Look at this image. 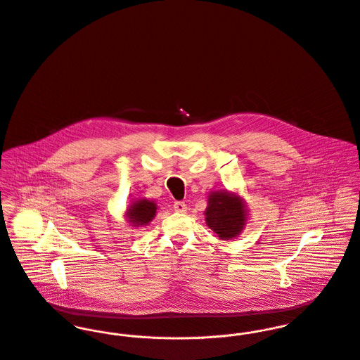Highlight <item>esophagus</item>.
<instances>
[{
    "label": "esophagus",
    "instance_id": "esophagus-1",
    "mask_svg": "<svg viewBox=\"0 0 360 360\" xmlns=\"http://www.w3.org/2000/svg\"><path fill=\"white\" fill-rule=\"evenodd\" d=\"M173 207H174V210L179 212V213H186V212H187V205H186V202H183V201H176Z\"/></svg>",
    "mask_w": 360,
    "mask_h": 360
}]
</instances>
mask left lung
<instances>
[{
    "label": "left lung",
    "instance_id": "left-lung-1",
    "mask_svg": "<svg viewBox=\"0 0 360 360\" xmlns=\"http://www.w3.org/2000/svg\"><path fill=\"white\" fill-rule=\"evenodd\" d=\"M205 216L207 226L221 240L238 236L247 220L243 201L227 191L212 193L207 200Z\"/></svg>",
    "mask_w": 360,
    "mask_h": 360
}]
</instances>
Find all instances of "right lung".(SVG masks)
<instances>
[{
	"instance_id": "obj_1",
	"label": "right lung",
	"mask_w": 360,
	"mask_h": 360,
	"mask_svg": "<svg viewBox=\"0 0 360 360\" xmlns=\"http://www.w3.org/2000/svg\"><path fill=\"white\" fill-rule=\"evenodd\" d=\"M155 213H156V205L153 201H148V200H139L127 210L129 221L133 223L134 226L148 224L154 219Z\"/></svg>"
}]
</instances>
